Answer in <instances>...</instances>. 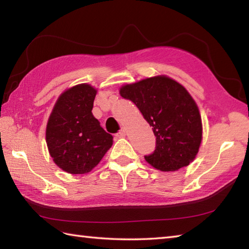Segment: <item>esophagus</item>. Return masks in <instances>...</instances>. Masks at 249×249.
<instances>
[{"instance_id": "esophagus-1", "label": "esophagus", "mask_w": 249, "mask_h": 249, "mask_svg": "<svg viewBox=\"0 0 249 249\" xmlns=\"http://www.w3.org/2000/svg\"><path fill=\"white\" fill-rule=\"evenodd\" d=\"M125 133H126V131H125V128H123L120 130V132H118L116 134V137L117 138H124L125 137Z\"/></svg>"}]
</instances>
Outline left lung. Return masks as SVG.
<instances>
[{"mask_svg": "<svg viewBox=\"0 0 249 249\" xmlns=\"http://www.w3.org/2000/svg\"><path fill=\"white\" fill-rule=\"evenodd\" d=\"M120 95L133 102L153 126L156 148L145 156L160 171H177L190 165L203 140L198 106L186 89L167 76H155L124 84Z\"/></svg>", "mask_w": 249, "mask_h": 249, "instance_id": "obj_1", "label": "left lung"}]
</instances>
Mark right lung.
Segmentation results:
<instances>
[{"instance_id": "1", "label": "right lung", "mask_w": 249, "mask_h": 249, "mask_svg": "<svg viewBox=\"0 0 249 249\" xmlns=\"http://www.w3.org/2000/svg\"><path fill=\"white\" fill-rule=\"evenodd\" d=\"M96 89L88 83L64 91L46 124L45 140L53 161L71 175L90 172L111 147L112 135L92 114Z\"/></svg>"}]
</instances>
